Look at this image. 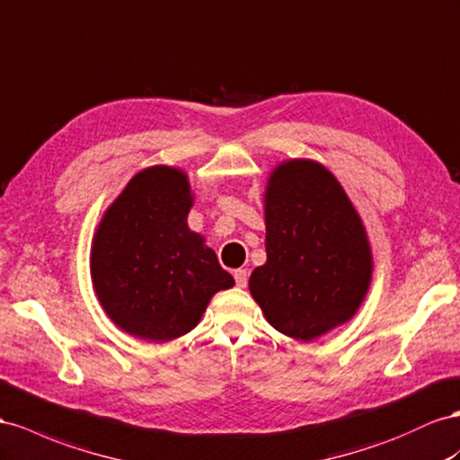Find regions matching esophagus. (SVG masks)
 Segmentation results:
<instances>
[{
  "label": "esophagus",
  "mask_w": 460,
  "mask_h": 460,
  "mask_svg": "<svg viewBox=\"0 0 460 460\" xmlns=\"http://www.w3.org/2000/svg\"><path fill=\"white\" fill-rule=\"evenodd\" d=\"M247 277H250V272H247L245 269H235V270H234L235 284H238L240 288H245V287H247Z\"/></svg>",
  "instance_id": "obj_1"
}]
</instances>
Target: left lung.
Returning a JSON list of instances; mask_svg holds the SVG:
<instances>
[{
    "instance_id": "obj_1",
    "label": "left lung",
    "mask_w": 460,
    "mask_h": 460,
    "mask_svg": "<svg viewBox=\"0 0 460 460\" xmlns=\"http://www.w3.org/2000/svg\"><path fill=\"white\" fill-rule=\"evenodd\" d=\"M265 265L252 297L270 327L309 342L349 323L374 275L364 220L332 172L312 158L270 170L265 195Z\"/></svg>"
}]
</instances>
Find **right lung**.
<instances>
[{"label":"right lung","instance_id":"obj_1","mask_svg":"<svg viewBox=\"0 0 460 460\" xmlns=\"http://www.w3.org/2000/svg\"><path fill=\"white\" fill-rule=\"evenodd\" d=\"M188 173L148 166L104 210L91 279L106 315L135 339L168 342L197 327L217 292L234 287L205 235L190 230Z\"/></svg>","mask_w":460,"mask_h":460}]
</instances>
